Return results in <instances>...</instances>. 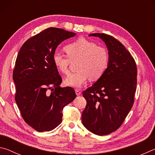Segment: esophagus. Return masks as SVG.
<instances>
[{"mask_svg":"<svg viewBox=\"0 0 155 155\" xmlns=\"http://www.w3.org/2000/svg\"><path fill=\"white\" fill-rule=\"evenodd\" d=\"M75 92H76V94H77V96H79L81 94V91L78 90H75Z\"/></svg>","mask_w":155,"mask_h":155,"instance_id":"obj_1","label":"esophagus"}]
</instances>
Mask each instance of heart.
<instances>
[{
  "instance_id": "heart-1",
  "label": "heart",
  "mask_w": 155,
  "mask_h": 155,
  "mask_svg": "<svg viewBox=\"0 0 155 155\" xmlns=\"http://www.w3.org/2000/svg\"><path fill=\"white\" fill-rule=\"evenodd\" d=\"M67 56L59 52H54L52 61L59 72L64 74L69 73L71 62L78 61L77 72L68 75L64 83L68 86L81 87L90 79H100L107 71L109 64L108 50L84 38L78 39L65 46Z\"/></svg>"
}]
</instances>
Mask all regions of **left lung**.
<instances>
[{
    "label": "left lung",
    "instance_id": "8db88e82",
    "mask_svg": "<svg viewBox=\"0 0 155 155\" xmlns=\"http://www.w3.org/2000/svg\"><path fill=\"white\" fill-rule=\"evenodd\" d=\"M105 43L109 64L100 79L83 92L87 104L82 114L86 128L98 135L116 130L134 103L137 86V65L122 43L104 33H91Z\"/></svg>",
    "mask_w": 155,
    "mask_h": 155
}]
</instances>
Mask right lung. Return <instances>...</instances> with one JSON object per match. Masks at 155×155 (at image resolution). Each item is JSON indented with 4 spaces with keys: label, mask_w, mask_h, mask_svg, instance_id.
<instances>
[{
    "label": "right lung",
    "mask_w": 155,
    "mask_h": 155,
    "mask_svg": "<svg viewBox=\"0 0 155 155\" xmlns=\"http://www.w3.org/2000/svg\"><path fill=\"white\" fill-rule=\"evenodd\" d=\"M75 35L48 28L25 41L18 54L13 72L15 100L26 123L38 132L61 124L63 109L76 98L74 89L59 86L62 78L52 61L59 44Z\"/></svg>",
    "instance_id": "right-lung-1"
}]
</instances>
